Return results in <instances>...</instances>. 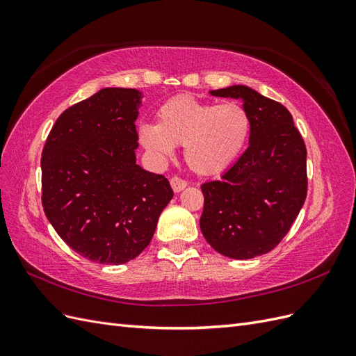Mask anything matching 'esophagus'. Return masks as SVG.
Listing matches in <instances>:
<instances>
[{
  "label": "esophagus",
  "mask_w": 356,
  "mask_h": 356,
  "mask_svg": "<svg viewBox=\"0 0 356 356\" xmlns=\"http://www.w3.org/2000/svg\"><path fill=\"white\" fill-rule=\"evenodd\" d=\"M170 186H172V188H174L175 193H179L181 190H184L187 187V181L179 178V177H172L170 178Z\"/></svg>",
  "instance_id": "obj_1"
}]
</instances>
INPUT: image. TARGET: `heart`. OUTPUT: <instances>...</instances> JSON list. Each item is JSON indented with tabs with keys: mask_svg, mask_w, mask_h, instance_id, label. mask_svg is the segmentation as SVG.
<instances>
[{
	"mask_svg": "<svg viewBox=\"0 0 356 356\" xmlns=\"http://www.w3.org/2000/svg\"><path fill=\"white\" fill-rule=\"evenodd\" d=\"M250 115L238 104L203 102L179 95L160 105L156 126L139 129V141L159 160H168L175 145H184L187 165L197 175H217L243 149Z\"/></svg>",
	"mask_w": 356,
	"mask_h": 356,
	"instance_id": "b5f03b06",
	"label": "heart"
}]
</instances>
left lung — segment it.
Masks as SVG:
<instances>
[{
  "label": "left lung",
  "mask_w": 356,
  "mask_h": 356,
  "mask_svg": "<svg viewBox=\"0 0 356 356\" xmlns=\"http://www.w3.org/2000/svg\"><path fill=\"white\" fill-rule=\"evenodd\" d=\"M241 99L250 115V147L218 181L202 184L200 230L215 251L236 260L270 252L307 195L306 145L282 104L248 86L211 90Z\"/></svg>",
  "instance_id": "8db88e82"
}]
</instances>
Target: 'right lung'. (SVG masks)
<instances>
[{"label": "right lung", "instance_id": "1", "mask_svg": "<svg viewBox=\"0 0 356 356\" xmlns=\"http://www.w3.org/2000/svg\"><path fill=\"white\" fill-rule=\"evenodd\" d=\"M141 98L136 89H101L59 115L42 148L46 217L71 250L99 264L141 254L174 197L163 175L136 165Z\"/></svg>", "mask_w": 356, "mask_h": 356}]
</instances>
